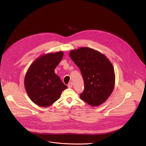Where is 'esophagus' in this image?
Wrapping results in <instances>:
<instances>
[{
	"mask_svg": "<svg viewBox=\"0 0 146 146\" xmlns=\"http://www.w3.org/2000/svg\"><path fill=\"white\" fill-rule=\"evenodd\" d=\"M72 86H73V83H72V82H70V83H69L68 84L67 87H68V88H71L72 87Z\"/></svg>",
	"mask_w": 146,
	"mask_h": 146,
	"instance_id": "1",
	"label": "esophagus"
}]
</instances>
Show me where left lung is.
<instances>
[{"label": "left lung", "mask_w": 146, "mask_h": 146, "mask_svg": "<svg viewBox=\"0 0 146 146\" xmlns=\"http://www.w3.org/2000/svg\"><path fill=\"white\" fill-rule=\"evenodd\" d=\"M69 56L79 68L85 83L80 99L92 106L102 104L111 95L115 82L110 60L99 51L85 47L71 50Z\"/></svg>", "instance_id": "obj_1"}]
</instances>
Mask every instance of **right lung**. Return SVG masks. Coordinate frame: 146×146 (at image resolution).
<instances>
[{
  "label": "right lung",
  "mask_w": 146,
  "mask_h": 146,
  "mask_svg": "<svg viewBox=\"0 0 146 146\" xmlns=\"http://www.w3.org/2000/svg\"><path fill=\"white\" fill-rule=\"evenodd\" d=\"M63 55L61 51L45 54L35 59L29 67L24 86L29 98L35 104L49 106L57 101L62 91L67 88L54 72Z\"/></svg>",
  "instance_id": "1"
}]
</instances>
